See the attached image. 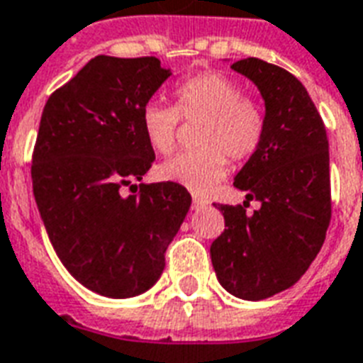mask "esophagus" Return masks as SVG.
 I'll use <instances>...</instances> for the list:
<instances>
[{"label": "esophagus", "mask_w": 363, "mask_h": 363, "mask_svg": "<svg viewBox=\"0 0 363 363\" xmlns=\"http://www.w3.org/2000/svg\"><path fill=\"white\" fill-rule=\"evenodd\" d=\"M208 204L206 199H201V196H193V210H201Z\"/></svg>", "instance_id": "34e87169"}]
</instances>
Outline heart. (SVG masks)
<instances>
[{"instance_id":"heart-1","label":"heart","mask_w":363,"mask_h":363,"mask_svg":"<svg viewBox=\"0 0 363 363\" xmlns=\"http://www.w3.org/2000/svg\"><path fill=\"white\" fill-rule=\"evenodd\" d=\"M176 106L161 102L145 104L142 130L157 153H170L176 142L179 119L202 121L199 134L201 151H184L155 168L157 179L185 187L195 195H208L225 178L223 153L244 161L255 153L265 134L263 109L242 96L238 83L218 74L204 72L182 81L176 91Z\"/></svg>"}]
</instances>
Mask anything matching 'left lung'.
I'll return each mask as SVG.
<instances>
[{"instance_id": "1", "label": "left lung", "mask_w": 363, "mask_h": 363, "mask_svg": "<svg viewBox=\"0 0 363 363\" xmlns=\"http://www.w3.org/2000/svg\"><path fill=\"white\" fill-rule=\"evenodd\" d=\"M265 102V134L235 176V187L259 210L216 204L225 231L210 246L223 288L259 301L291 288L324 244L331 218L330 143L307 89L284 67L259 58L233 64Z\"/></svg>"}]
</instances>
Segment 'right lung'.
<instances>
[{"instance_id":"right-lung-1","label":"right lung","mask_w":363,"mask_h":363,"mask_svg":"<svg viewBox=\"0 0 363 363\" xmlns=\"http://www.w3.org/2000/svg\"><path fill=\"white\" fill-rule=\"evenodd\" d=\"M172 69L155 56H96L45 104L33 151V196L45 231L72 277L111 299L147 291L189 212L191 195L170 182L123 185L155 161L142 109Z\"/></svg>"}]
</instances>
